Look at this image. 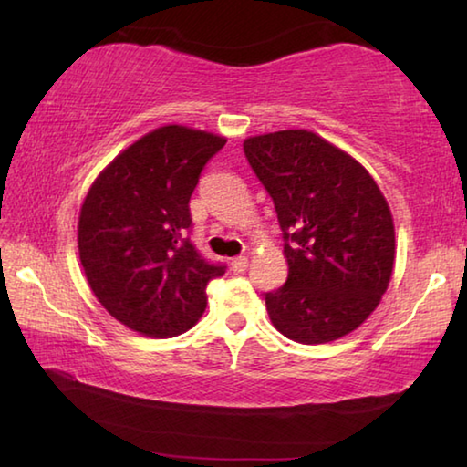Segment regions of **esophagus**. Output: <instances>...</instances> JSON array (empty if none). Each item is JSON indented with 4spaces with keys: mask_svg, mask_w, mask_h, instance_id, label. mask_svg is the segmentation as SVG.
Masks as SVG:
<instances>
[{
    "mask_svg": "<svg viewBox=\"0 0 467 467\" xmlns=\"http://www.w3.org/2000/svg\"><path fill=\"white\" fill-rule=\"evenodd\" d=\"M231 267H233V272L243 274L249 267V259L247 257H234V259H231Z\"/></svg>",
    "mask_w": 467,
    "mask_h": 467,
    "instance_id": "34e87169",
    "label": "esophagus"
}]
</instances>
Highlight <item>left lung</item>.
<instances>
[{
	"label": "left lung",
	"instance_id": "obj_1",
	"mask_svg": "<svg viewBox=\"0 0 467 467\" xmlns=\"http://www.w3.org/2000/svg\"><path fill=\"white\" fill-rule=\"evenodd\" d=\"M243 150L286 239V284L265 295L274 327L298 344L352 334L381 303L395 264L393 216L377 181L309 130L251 136Z\"/></svg>",
	"mask_w": 467,
	"mask_h": 467
}]
</instances>
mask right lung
Instances as JSON below:
<instances>
[{"label":"right lung","mask_w":467,"mask_h":467,"mask_svg":"<svg viewBox=\"0 0 467 467\" xmlns=\"http://www.w3.org/2000/svg\"><path fill=\"white\" fill-rule=\"evenodd\" d=\"M224 136L169 123L117 154L86 193L78 253L88 286L109 315L146 337L192 329L205 286L224 274L187 239L189 197Z\"/></svg>","instance_id":"1"}]
</instances>
